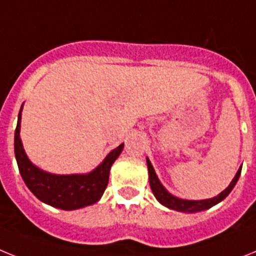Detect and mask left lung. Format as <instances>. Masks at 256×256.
Listing matches in <instances>:
<instances>
[{
    "label": "left lung",
    "mask_w": 256,
    "mask_h": 256,
    "mask_svg": "<svg viewBox=\"0 0 256 256\" xmlns=\"http://www.w3.org/2000/svg\"><path fill=\"white\" fill-rule=\"evenodd\" d=\"M147 166H148V178H150V186H151V190L154 192V198L160 202L161 204L168 207L169 210H173V211L178 212H184V214H195V212L206 211L208 208L214 207L218 203L222 202L228 195L230 194V191L233 190V188L237 184L238 178L241 176L242 166H240L238 172L236 173L234 178L232 180V182L229 184L226 188L224 191H221L218 196L211 198V199H203V200H188V199H181V198H177L174 195H172L166 188L162 186V184L160 182L158 177L156 176V172H154V166H152L151 161L147 158Z\"/></svg>",
    "instance_id": "left-lung-1"
}]
</instances>
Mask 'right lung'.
I'll list each match as a JSON object with an SVG mask.
<instances>
[{
	"label": "right lung",
	"mask_w": 256,
	"mask_h": 256,
	"mask_svg": "<svg viewBox=\"0 0 256 256\" xmlns=\"http://www.w3.org/2000/svg\"><path fill=\"white\" fill-rule=\"evenodd\" d=\"M22 108L18 114V124L14 135L15 158L23 181L32 194L45 204L72 211L91 206L100 200L108 186L109 172L124 150V143L114 148L94 170L83 174H53L38 168L30 161L20 139Z\"/></svg>",
	"instance_id": "1"
}]
</instances>
